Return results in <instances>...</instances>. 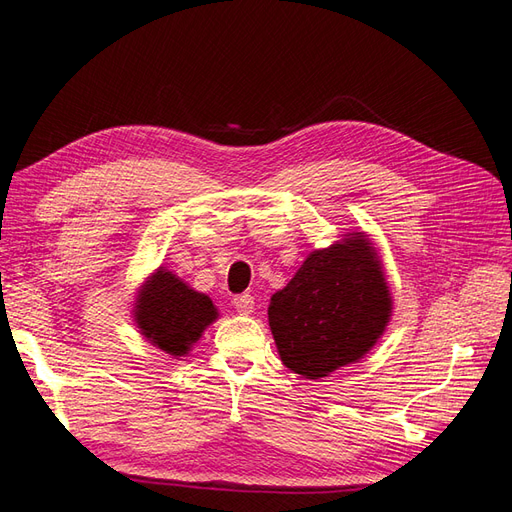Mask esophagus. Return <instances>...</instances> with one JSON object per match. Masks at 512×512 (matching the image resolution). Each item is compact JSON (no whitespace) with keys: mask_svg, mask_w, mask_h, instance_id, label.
Wrapping results in <instances>:
<instances>
[{"mask_svg":"<svg viewBox=\"0 0 512 512\" xmlns=\"http://www.w3.org/2000/svg\"><path fill=\"white\" fill-rule=\"evenodd\" d=\"M233 307L240 313H251L255 309V298L251 294H240L233 298Z\"/></svg>","mask_w":512,"mask_h":512,"instance_id":"obj_1","label":"esophagus"}]
</instances>
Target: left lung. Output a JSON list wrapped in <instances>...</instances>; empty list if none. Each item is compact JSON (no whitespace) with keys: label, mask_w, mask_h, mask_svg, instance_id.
Segmentation results:
<instances>
[{"label":"left lung","mask_w":512,"mask_h":512,"mask_svg":"<svg viewBox=\"0 0 512 512\" xmlns=\"http://www.w3.org/2000/svg\"><path fill=\"white\" fill-rule=\"evenodd\" d=\"M393 296L383 259L365 231L316 248L268 307L285 368L309 381L359 363L387 331Z\"/></svg>","instance_id":"1"}]
</instances>
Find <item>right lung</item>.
Wrapping results in <instances>:
<instances>
[{
	"mask_svg": "<svg viewBox=\"0 0 512 512\" xmlns=\"http://www.w3.org/2000/svg\"><path fill=\"white\" fill-rule=\"evenodd\" d=\"M131 318L151 346L179 359L188 357L207 326L218 320V309L207 294L160 266L138 287Z\"/></svg>",
	"mask_w": 512,
	"mask_h": 512,
	"instance_id": "add662e5",
	"label": "right lung"
}]
</instances>
